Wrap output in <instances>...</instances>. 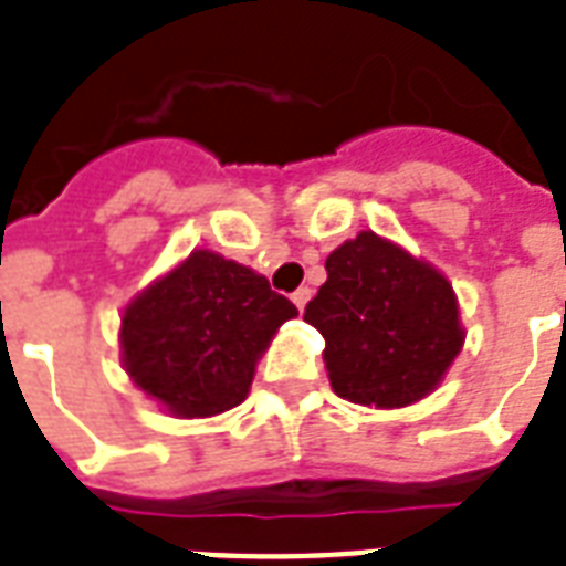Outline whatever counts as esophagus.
Returning a JSON list of instances; mask_svg holds the SVG:
<instances>
[{
	"label": "esophagus",
	"mask_w": 566,
	"mask_h": 566,
	"mask_svg": "<svg viewBox=\"0 0 566 566\" xmlns=\"http://www.w3.org/2000/svg\"><path fill=\"white\" fill-rule=\"evenodd\" d=\"M310 295H313V292H310V289H306V286H301V289H297V292H292V304H295L297 310L304 313V306H306V301H310Z\"/></svg>",
	"instance_id": "esophagus-1"
}]
</instances>
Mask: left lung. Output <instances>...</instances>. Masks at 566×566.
I'll return each instance as SVG.
<instances>
[{
  "label": "left lung",
  "instance_id": "8db88e82",
  "mask_svg": "<svg viewBox=\"0 0 566 566\" xmlns=\"http://www.w3.org/2000/svg\"><path fill=\"white\" fill-rule=\"evenodd\" d=\"M324 269L304 322L324 336L333 392L375 407L428 396L463 345L449 280L375 233L339 244Z\"/></svg>",
  "mask_w": 566,
  "mask_h": 566
}]
</instances>
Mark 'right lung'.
I'll list each match as a JSON object with an SVG mask.
<instances>
[{
	"instance_id": "1",
	"label": "right lung",
	"mask_w": 566,
	"mask_h": 566,
	"mask_svg": "<svg viewBox=\"0 0 566 566\" xmlns=\"http://www.w3.org/2000/svg\"><path fill=\"white\" fill-rule=\"evenodd\" d=\"M295 315L256 271L195 251L126 306L124 366L170 413H223L242 405L260 354Z\"/></svg>"
}]
</instances>
